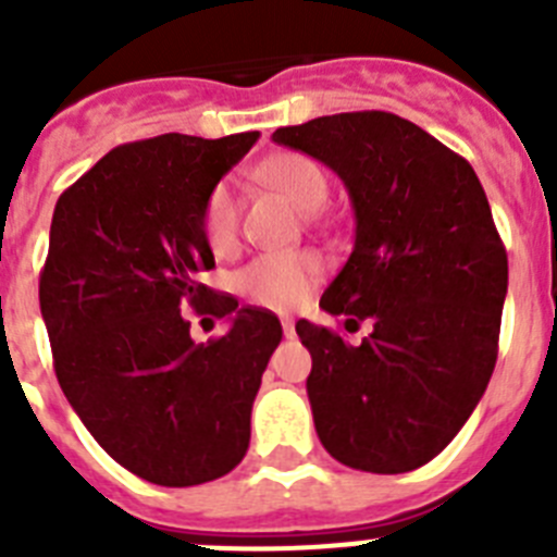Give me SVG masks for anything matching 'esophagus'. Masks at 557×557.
<instances>
[{"mask_svg":"<svg viewBox=\"0 0 557 557\" xmlns=\"http://www.w3.org/2000/svg\"><path fill=\"white\" fill-rule=\"evenodd\" d=\"M282 329H284V337H293V334H295L293 318H282Z\"/></svg>","mask_w":557,"mask_h":557,"instance_id":"obj_1","label":"esophagus"}]
</instances>
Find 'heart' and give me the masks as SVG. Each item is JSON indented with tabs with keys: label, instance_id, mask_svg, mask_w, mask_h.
<instances>
[{
	"label": "heart",
	"instance_id": "b5f03b06",
	"mask_svg": "<svg viewBox=\"0 0 557 557\" xmlns=\"http://www.w3.org/2000/svg\"><path fill=\"white\" fill-rule=\"evenodd\" d=\"M270 186L284 191L295 206L318 209L329 195L326 172L318 161L301 152L273 156L259 170ZM203 239L214 253H231L239 236V200L231 181H220L206 195L200 211ZM321 275V259L309 250H287V253H262L245 264L234 275V287L250 304L264 309H293L307 298L312 284Z\"/></svg>",
	"mask_w": 557,
	"mask_h": 557
}]
</instances>
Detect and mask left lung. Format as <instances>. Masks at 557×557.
Segmentation results:
<instances>
[{
  "instance_id": "1",
  "label": "left lung",
  "mask_w": 557,
  "mask_h": 557,
  "mask_svg": "<svg viewBox=\"0 0 557 557\" xmlns=\"http://www.w3.org/2000/svg\"><path fill=\"white\" fill-rule=\"evenodd\" d=\"M273 141L337 172L357 236L321 307L348 332L295 323L323 449L357 471L405 474L451 444L482 398L499 351L508 253L476 172L387 111L278 127Z\"/></svg>"
}]
</instances>
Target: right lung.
Instances as JSON below:
<instances>
[{
	"instance_id": "obj_1",
	"label": "right lung",
	"mask_w": 557,
	"mask_h": 557,
	"mask_svg": "<svg viewBox=\"0 0 557 557\" xmlns=\"http://www.w3.org/2000/svg\"><path fill=\"white\" fill-rule=\"evenodd\" d=\"M259 131L164 133L113 147L63 191L38 278L58 385L113 460L166 488L228 474L282 323L198 282L214 268L200 211ZM231 317L190 339L188 313ZM206 321V318H203Z\"/></svg>"
}]
</instances>
